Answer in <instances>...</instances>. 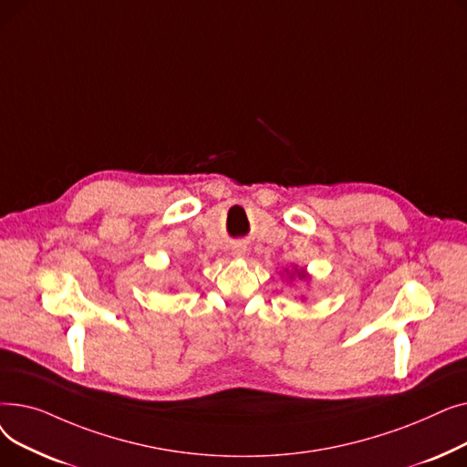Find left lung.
<instances>
[{"label": "left lung", "instance_id": "left-lung-1", "mask_svg": "<svg viewBox=\"0 0 467 467\" xmlns=\"http://www.w3.org/2000/svg\"><path fill=\"white\" fill-rule=\"evenodd\" d=\"M299 278H306V275H305V271H299Z\"/></svg>", "mask_w": 467, "mask_h": 467}]
</instances>
